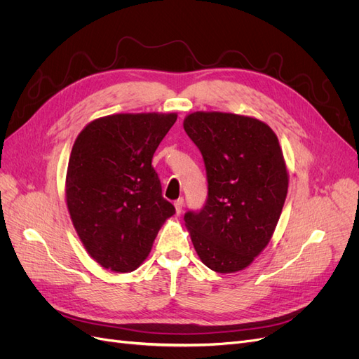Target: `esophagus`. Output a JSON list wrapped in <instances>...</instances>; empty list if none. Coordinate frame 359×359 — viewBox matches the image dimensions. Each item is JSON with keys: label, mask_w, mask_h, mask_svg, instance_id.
Wrapping results in <instances>:
<instances>
[{"label": "esophagus", "mask_w": 359, "mask_h": 359, "mask_svg": "<svg viewBox=\"0 0 359 359\" xmlns=\"http://www.w3.org/2000/svg\"><path fill=\"white\" fill-rule=\"evenodd\" d=\"M183 205H184L183 198H179V200H176V201H175V207H176V213H177V215H180V213H182Z\"/></svg>", "instance_id": "34e87169"}]
</instances>
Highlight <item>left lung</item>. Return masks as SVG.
<instances>
[{
    "label": "left lung",
    "mask_w": 359,
    "mask_h": 359,
    "mask_svg": "<svg viewBox=\"0 0 359 359\" xmlns=\"http://www.w3.org/2000/svg\"><path fill=\"white\" fill-rule=\"evenodd\" d=\"M183 128L200 149L207 200L183 219L207 268L231 273L247 268L268 245L281 216L288 175L278 137L259 119L194 112Z\"/></svg>",
    "instance_id": "8db88e82"
}]
</instances>
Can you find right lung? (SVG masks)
I'll list each match as a JSON object with an SVG mask.
<instances>
[{
	"label": "right lung",
	"instance_id": "1",
	"mask_svg": "<svg viewBox=\"0 0 359 359\" xmlns=\"http://www.w3.org/2000/svg\"><path fill=\"white\" fill-rule=\"evenodd\" d=\"M176 114H118L90 123L76 137L66 203L79 240L100 266L135 271L176 208L152 167Z\"/></svg>",
	"mask_w": 359,
	"mask_h": 359
}]
</instances>
